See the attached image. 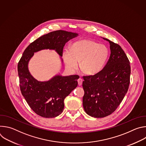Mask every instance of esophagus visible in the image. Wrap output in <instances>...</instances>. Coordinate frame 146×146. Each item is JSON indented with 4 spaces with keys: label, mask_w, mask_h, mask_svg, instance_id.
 <instances>
[{
    "label": "esophagus",
    "mask_w": 146,
    "mask_h": 146,
    "mask_svg": "<svg viewBox=\"0 0 146 146\" xmlns=\"http://www.w3.org/2000/svg\"><path fill=\"white\" fill-rule=\"evenodd\" d=\"M77 82H78V84L79 86H81L82 85V79L81 78H79L77 80Z\"/></svg>",
    "instance_id": "obj_1"
}]
</instances>
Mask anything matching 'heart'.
<instances>
[{
    "label": "heart",
    "mask_w": 146,
    "mask_h": 146,
    "mask_svg": "<svg viewBox=\"0 0 146 146\" xmlns=\"http://www.w3.org/2000/svg\"><path fill=\"white\" fill-rule=\"evenodd\" d=\"M108 48L95 41L83 39L74 43L70 49L63 52V58L66 67L71 70L77 69L80 61L81 70L86 74L93 75L103 68L108 58Z\"/></svg>",
    "instance_id": "obj_1"
}]
</instances>
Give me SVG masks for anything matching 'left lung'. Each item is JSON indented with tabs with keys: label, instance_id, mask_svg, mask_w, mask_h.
Wrapping results in <instances>:
<instances>
[{
	"label": "left lung",
	"instance_id": "obj_1",
	"mask_svg": "<svg viewBox=\"0 0 146 146\" xmlns=\"http://www.w3.org/2000/svg\"><path fill=\"white\" fill-rule=\"evenodd\" d=\"M110 43L111 54L102 70L94 75L83 76V108L95 118H103L113 113L126 95L130 83L129 60L117 43L103 38Z\"/></svg>",
	"mask_w": 146,
	"mask_h": 146
}]
</instances>
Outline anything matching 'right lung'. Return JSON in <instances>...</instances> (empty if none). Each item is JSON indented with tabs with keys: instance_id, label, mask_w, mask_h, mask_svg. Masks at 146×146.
I'll list each match as a JSON object with an SVG mask.
<instances>
[{
	"instance_id": "add662e5",
	"label": "right lung",
	"mask_w": 146,
	"mask_h": 146,
	"mask_svg": "<svg viewBox=\"0 0 146 146\" xmlns=\"http://www.w3.org/2000/svg\"><path fill=\"white\" fill-rule=\"evenodd\" d=\"M77 36V33L62 30L44 35L27 47L18 62L21 91L32 110L41 117L54 118L62 113L64 99L77 87L79 76L57 75L47 81H38L29 73L28 62L34 52L44 49L55 50L62 56L66 43Z\"/></svg>"
}]
</instances>
